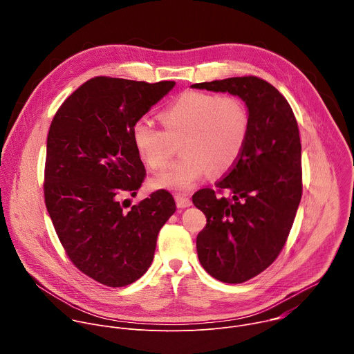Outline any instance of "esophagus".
<instances>
[{"label": "esophagus", "mask_w": 354, "mask_h": 354, "mask_svg": "<svg viewBox=\"0 0 354 354\" xmlns=\"http://www.w3.org/2000/svg\"><path fill=\"white\" fill-rule=\"evenodd\" d=\"M175 201H176V206L179 209H185L192 206V200L183 194H175Z\"/></svg>", "instance_id": "obj_1"}]
</instances>
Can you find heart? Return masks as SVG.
<instances>
[{
	"mask_svg": "<svg viewBox=\"0 0 354 354\" xmlns=\"http://www.w3.org/2000/svg\"><path fill=\"white\" fill-rule=\"evenodd\" d=\"M161 129L147 119L133 124V144L141 160L162 169L175 154L180 140L183 156L153 179V185L174 190L193 187L209 169L223 174L241 157L249 131V112L236 96L186 91L162 112Z\"/></svg>",
	"mask_w": 354,
	"mask_h": 354,
	"instance_id": "1",
	"label": "heart"
}]
</instances>
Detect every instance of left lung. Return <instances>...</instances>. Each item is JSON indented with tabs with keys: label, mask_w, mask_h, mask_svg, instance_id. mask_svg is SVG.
<instances>
[{
	"label": "left lung",
	"mask_w": 354,
	"mask_h": 354,
	"mask_svg": "<svg viewBox=\"0 0 354 354\" xmlns=\"http://www.w3.org/2000/svg\"><path fill=\"white\" fill-rule=\"evenodd\" d=\"M192 88L230 92L248 106L241 157L214 189H200L192 197L207 218L196 239L201 266L220 281L243 283L277 259L292 227L302 194L298 124L287 99L259 77Z\"/></svg>",
	"instance_id": "left-lung-1"
}]
</instances>
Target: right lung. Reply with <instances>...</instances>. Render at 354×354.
<instances>
[{"label": "right lung", "instance_id": "obj_1", "mask_svg": "<svg viewBox=\"0 0 354 354\" xmlns=\"http://www.w3.org/2000/svg\"><path fill=\"white\" fill-rule=\"evenodd\" d=\"M175 86L95 77L59 108L47 136L44 203L73 265L108 287L138 280L154 258L161 227L175 213L160 189L124 210L145 168L131 129Z\"/></svg>", "mask_w": 354, "mask_h": 354}]
</instances>
